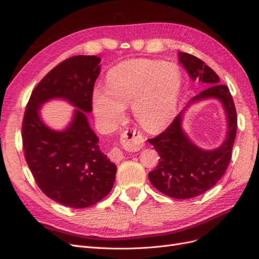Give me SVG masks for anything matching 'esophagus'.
I'll use <instances>...</instances> for the list:
<instances>
[{
	"mask_svg": "<svg viewBox=\"0 0 259 259\" xmlns=\"http://www.w3.org/2000/svg\"><path fill=\"white\" fill-rule=\"evenodd\" d=\"M122 141L124 146H125L128 150L137 151L142 147V144H144V137H142L141 134H139L138 132L127 131L122 135ZM108 155L113 160H119L123 158V152L118 148L112 149Z\"/></svg>",
	"mask_w": 259,
	"mask_h": 259,
	"instance_id": "esophagus-1",
	"label": "esophagus"
}]
</instances>
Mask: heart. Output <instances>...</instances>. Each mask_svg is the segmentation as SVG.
I'll return each mask as SVG.
<instances>
[{"label":"heart","instance_id":"1","mask_svg":"<svg viewBox=\"0 0 259 259\" xmlns=\"http://www.w3.org/2000/svg\"><path fill=\"white\" fill-rule=\"evenodd\" d=\"M181 89V74L176 66L156 60L131 59L111 67L106 87L93 90L96 119L112 130L132 103L135 120L147 131L165 128L172 120Z\"/></svg>","mask_w":259,"mask_h":259}]
</instances>
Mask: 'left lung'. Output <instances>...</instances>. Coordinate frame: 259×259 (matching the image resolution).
Here are the masks:
<instances>
[{"label": "left lung", "mask_w": 259, "mask_h": 259, "mask_svg": "<svg viewBox=\"0 0 259 259\" xmlns=\"http://www.w3.org/2000/svg\"><path fill=\"white\" fill-rule=\"evenodd\" d=\"M179 62L193 81L204 83V89L185 106L169 127L149 142L160 155L158 165L149 172V180L156 190L176 199L199 196L214 186L224 176L231 158L237 133V113L227 85L207 64L185 52L178 53ZM217 99L227 114V135L221 146L206 150L195 145L183 130L187 109L202 100Z\"/></svg>", "instance_id": "left-lung-1"}]
</instances>
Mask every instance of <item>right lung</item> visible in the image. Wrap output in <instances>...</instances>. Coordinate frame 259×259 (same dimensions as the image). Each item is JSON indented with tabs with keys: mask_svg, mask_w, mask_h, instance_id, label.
Segmentation results:
<instances>
[{
	"mask_svg": "<svg viewBox=\"0 0 259 259\" xmlns=\"http://www.w3.org/2000/svg\"><path fill=\"white\" fill-rule=\"evenodd\" d=\"M100 63L96 56L62 62L34 89L23 118L24 154L35 181L49 198L74 209L101 201L111 191L117 172L88 119ZM53 99L76 108L62 130L51 129L41 118V106Z\"/></svg>",
	"mask_w": 259,
	"mask_h": 259,
	"instance_id": "add662e5",
	"label": "right lung"
}]
</instances>
